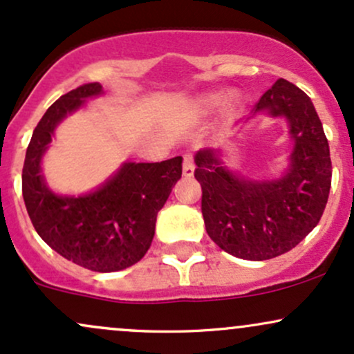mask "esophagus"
<instances>
[{
  "label": "esophagus",
  "instance_id": "1",
  "mask_svg": "<svg viewBox=\"0 0 354 354\" xmlns=\"http://www.w3.org/2000/svg\"><path fill=\"white\" fill-rule=\"evenodd\" d=\"M182 170H184L185 177L194 176V160L189 153H184V160H182Z\"/></svg>",
  "mask_w": 354,
  "mask_h": 354
}]
</instances>
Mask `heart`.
Masks as SVG:
<instances>
[{
    "label": "heart",
    "instance_id": "b5f03b06",
    "mask_svg": "<svg viewBox=\"0 0 354 354\" xmlns=\"http://www.w3.org/2000/svg\"><path fill=\"white\" fill-rule=\"evenodd\" d=\"M221 102H222L221 95H209V97H205L204 100H202V103H204L205 106H217Z\"/></svg>",
    "mask_w": 354,
    "mask_h": 354
}]
</instances>
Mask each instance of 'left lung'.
I'll return each mask as SVG.
<instances>
[{
	"mask_svg": "<svg viewBox=\"0 0 354 354\" xmlns=\"http://www.w3.org/2000/svg\"><path fill=\"white\" fill-rule=\"evenodd\" d=\"M284 115L296 145L288 174L256 182L234 176L217 150H198L194 176L202 187V216L209 237L241 259L266 261L291 251L316 227L331 187V157L311 98L279 78L252 113Z\"/></svg>",
	"mask_w": 354,
	"mask_h": 354,
	"instance_id": "left-lung-1",
	"label": "left lung"
}]
</instances>
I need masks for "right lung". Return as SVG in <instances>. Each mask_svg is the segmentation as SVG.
<instances>
[{
	"instance_id": "1",
	"label": "right lung",
	"mask_w": 354,
	"mask_h": 354,
	"mask_svg": "<svg viewBox=\"0 0 354 354\" xmlns=\"http://www.w3.org/2000/svg\"><path fill=\"white\" fill-rule=\"evenodd\" d=\"M98 93L100 83H85L46 110L26 149L23 198L35 229L53 251L90 271L112 272L138 263L149 251L158 210L182 176V157L156 164L129 162L97 192L55 196L39 174L41 156L66 113Z\"/></svg>"
}]
</instances>
